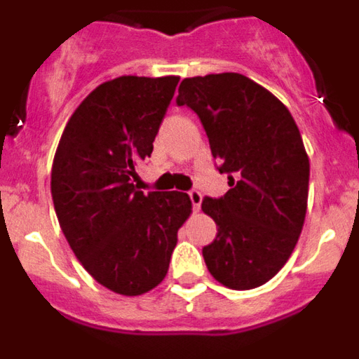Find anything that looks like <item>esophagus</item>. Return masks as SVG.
I'll list each match as a JSON object with an SVG mask.
<instances>
[{
	"label": "esophagus",
	"mask_w": 359,
	"mask_h": 359,
	"mask_svg": "<svg viewBox=\"0 0 359 359\" xmlns=\"http://www.w3.org/2000/svg\"><path fill=\"white\" fill-rule=\"evenodd\" d=\"M189 198H190V201H192V207H194V210H199V207H201V201H203L201 192H199V190H190Z\"/></svg>",
	"instance_id": "1"
}]
</instances>
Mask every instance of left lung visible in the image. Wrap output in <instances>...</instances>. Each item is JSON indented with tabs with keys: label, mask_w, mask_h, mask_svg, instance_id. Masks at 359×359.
<instances>
[{
	"label": "left lung",
	"mask_w": 359,
	"mask_h": 359,
	"mask_svg": "<svg viewBox=\"0 0 359 359\" xmlns=\"http://www.w3.org/2000/svg\"><path fill=\"white\" fill-rule=\"evenodd\" d=\"M177 93V106L201 120L230 185L201 203L217 224L205 264L230 290L262 286L286 264L306 219L309 158L300 131L275 95L241 73L183 79Z\"/></svg>",
	"instance_id": "8db88e82"
}]
</instances>
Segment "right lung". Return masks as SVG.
<instances>
[{
  "mask_svg": "<svg viewBox=\"0 0 359 359\" xmlns=\"http://www.w3.org/2000/svg\"><path fill=\"white\" fill-rule=\"evenodd\" d=\"M177 82L123 75L100 84L68 120L53 158L52 199L69 248L98 284L126 297L163 280L192 212L185 192L135 185Z\"/></svg>",
  "mask_w": 359,
  "mask_h": 359,
  "instance_id": "1",
  "label": "right lung"
}]
</instances>
